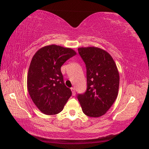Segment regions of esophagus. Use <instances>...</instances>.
I'll list each match as a JSON object with an SVG mask.
<instances>
[{
	"label": "esophagus",
	"mask_w": 149,
	"mask_h": 149,
	"mask_svg": "<svg viewBox=\"0 0 149 149\" xmlns=\"http://www.w3.org/2000/svg\"><path fill=\"white\" fill-rule=\"evenodd\" d=\"M71 91H72V95H75V89H74V87H71Z\"/></svg>",
	"instance_id": "obj_1"
}]
</instances>
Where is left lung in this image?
Listing matches in <instances>:
<instances>
[{"label":"left lung","mask_w":149,"mask_h":149,"mask_svg":"<svg viewBox=\"0 0 149 149\" xmlns=\"http://www.w3.org/2000/svg\"><path fill=\"white\" fill-rule=\"evenodd\" d=\"M79 54L87 70V90L77 98L85 115L99 117L109 111L118 95L119 74L115 61L106 51L81 47Z\"/></svg>","instance_id":"obj_1"}]
</instances>
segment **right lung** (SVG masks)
<instances>
[{"label": "right lung", "mask_w": 149, "mask_h": 149, "mask_svg": "<svg viewBox=\"0 0 149 149\" xmlns=\"http://www.w3.org/2000/svg\"><path fill=\"white\" fill-rule=\"evenodd\" d=\"M76 54L70 48L51 45L34 55L28 73V90L34 104L45 115L60 113L72 95L64 84L61 66Z\"/></svg>", "instance_id": "right-lung-1"}]
</instances>
